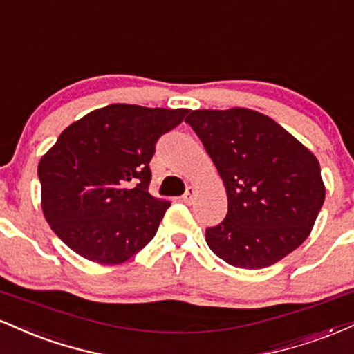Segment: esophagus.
<instances>
[{"label": "esophagus", "mask_w": 354, "mask_h": 354, "mask_svg": "<svg viewBox=\"0 0 354 354\" xmlns=\"http://www.w3.org/2000/svg\"><path fill=\"white\" fill-rule=\"evenodd\" d=\"M193 200H194V189L188 188V191L181 196V201L186 203V205H189V203H193Z\"/></svg>", "instance_id": "34e87169"}]
</instances>
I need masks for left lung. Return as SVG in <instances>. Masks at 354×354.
<instances>
[{"mask_svg": "<svg viewBox=\"0 0 354 354\" xmlns=\"http://www.w3.org/2000/svg\"><path fill=\"white\" fill-rule=\"evenodd\" d=\"M200 136L228 196V214L206 243L231 266L261 270L310 236L324 201L316 156L270 116L248 108L194 109Z\"/></svg>", "mask_w": 354, "mask_h": 354, "instance_id": "8db88e82", "label": "left lung"}]
</instances>
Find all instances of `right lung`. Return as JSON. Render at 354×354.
Here are the masks:
<instances>
[{
    "label": "right lung",
    "mask_w": 354,
    "mask_h": 354,
    "mask_svg": "<svg viewBox=\"0 0 354 354\" xmlns=\"http://www.w3.org/2000/svg\"><path fill=\"white\" fill-rule=\"evenodd\" d=\"M189 109L116 103L95 109L61 133L38 165L41 208L75 253L121 265L151 241L171 203L149 194L158 138Z\"/></svg>",
    "instance_id": "add662e5"
}]
</instances>
